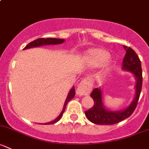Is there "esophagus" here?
Segmentation results:
<instances>
[{"mask_svg":"<svg viewBox=\"0 0 149 149\" xmlns=\"http://www.w3.org/2000/svg\"><path fill=\"white\" fill-rule=\"evenodd\" d=\"M92 88V84L90 81L87 79H84L79 84L76 90V94L79 96L86 95L91 92Z\"/></svg>","mask_w":149,"mask_h":149,"instance_id":"34e87169","label":"esophagus"}]
</instances>
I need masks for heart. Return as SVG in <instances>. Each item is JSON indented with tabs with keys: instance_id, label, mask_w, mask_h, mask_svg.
Returning <instances> with one entry per match:
<instances>
[{
	"instance_id": "obj_1",
	"label": "heart",
	"mask_w": 149,
	"mask_h": 149,
	"mask_svg": "<svg viewBox=\"0 0 149 149\" xmlns=\"http://www.w3.org/2000/svg\"><path fill=\"white\" fill-rule=\"evenodd\" d=\"M109 57V53L105 50L96 49H92L88 52V57H89L90 64L92 66H97L103 63Z\"/></svg>"
}]
</instances>
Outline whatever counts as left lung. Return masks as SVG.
Wrapping results in <instances>:
<instances>
[{
    "label": "left lung",
    "mask_w": 149,
    "mask_h": 149,
    "mask_svg": "<svg viewBox=\"0 0 149 149\" xmlns=\"http://www.w3.org/2000/svg\"><path fill=\"white\" fill-rule=\"evenodd\" d=\"M126 54L123 60L122 68L131 72L136 79L135 97L129 107L123 111H111L104 107L102 100V92L100 89L95 88L91 93V97L94 100V105L88 111H85L87 119L95 125H112L119 123L124 119L130 117L138 105V100L142 89L143 77L141 62L135 52L130 47L124 46Z\"/></svg>",
    "instance_id": "1"
}]
</instances>
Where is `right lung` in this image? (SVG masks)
Listing matches in <instances>:
<instances>
[{"instance_id": "add662e5", "label": "right lung", "mask_w": 149, "mask_h": 149, "mask_svg": "<svg viewBox=\"0 0 149 149\" xmlns=\"http://www.w3.org/2000/svg\"><path fill=\"white\" fill-rule=\"evenodd\" d=\"M64 39H60V38H38V39L35 40V41H32V42L29 43L27 46L24 48V49H30V48H33V47H41V46L43 45H50V44H60L64 42ZM75 94H76V92H75V89L74 86L71 89L69 92L67 98H66V100L64 104V107L63 108V111L60 113V114L54 119V121L52 122H48V123H45L44 125H53V124L56 123V122H58L60 119H61L62 116L63 115V113H64L65 110L66 105H67L68 102L71 99H73L75 96Z\"/></svg>"}]
</instances>
